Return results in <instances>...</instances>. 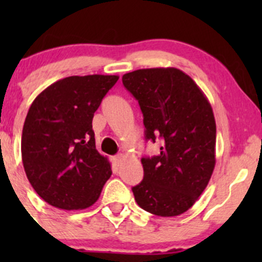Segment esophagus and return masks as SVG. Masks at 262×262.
I'll list each match as a JSON object with an SVG mask.
<instances>
[{
	"mask_svg": "<svg viewBox=\"0 0 262 262\" xmlns=\"http://www.w3.org/2000/svg\"><path fill=\"white\" fill-rule=\"evenodd\" d=\"M113 160H114V163L116 166H119L120 165L121 162H123V160H124V156L123 155H118V156H115L114 158H113Z\"/></svg>",
	"mask_w": 262,
	"mask_h": 262,
	"instance_id": "34e87169",
	"label": "esophagus"
}]
</instances>
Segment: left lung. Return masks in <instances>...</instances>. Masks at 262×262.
<instances>
[{
  "mask_svg": "<svg viewBox=\"0 0 262 262\" xmlns=\"http://www.w3.org/2000/svg\"><path fill=\"white\" fill-rule=\"evenodd\" d=\"M123 84L138 100L147 141H162L160 155L142 158L143 180L132 189L137 204L155 215H180L199 199L215 166L212 105L173 67L125 73Z\"/></svg>",
  "mask_w": 262,
  "mask_h": 262,
  "instance_id": "1",
  "label": "left lung"
}]
</instances>
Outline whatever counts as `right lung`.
<instances>
[{"mask_svg": "<svg viewBox=\"0 0 262 262\" xmlns=\"http://www.w3.org/2000/svg\"><path fill=\"white\" fill-rule=\"evenodd\" d=\"M119 76H71L41 91L26 115L21 156L28 180L53 207L81 210L112 176L95 146L92 118Z\"/></svg>", "mask_w": 262, "mask_h": 262, "instance_id": "add662e5", "label": "right lung"}]
</instances>
